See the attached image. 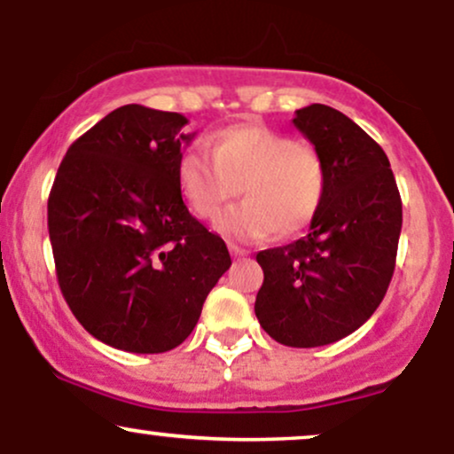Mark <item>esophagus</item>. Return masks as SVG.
I'll return each mask as SVG.
<instances>
[{
  "label": "esophagus",
  "instance_id": "obj_1",
  "mask_svg": "<svg viewBox=\"0 0 454 454\" xmlns=\"http://www.w3.org/2000/svg\"><path fill=\"white\" fill-rule=\"evenodd\" d=\"M228 247H231V254L234 258H241V256H247V249H243V247H239V245H234V243H231L228 245Z\"/></svg>",
  "mask_w": 454,
  "mask_h": 454
}]
</instances>
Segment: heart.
Returning <instances> with one entry per match:
<instances>
[{
	"instance_id": "1",
	"label": "heart",
	"mask_w": 454,
	"mask_h": 454,
	"mask_svg": "<svg viewBox=\"0 0 454 454\" xmlns=\"http://www.w3.org/2000/svg\"><path fill=\"white\" fill-rule=\"evenodd\" d=\"M211 155L187 149L176 181L200 220H215L241 187L245 200L217 222L226 237L260 239L273 231L293 237L320 211L326 166L311 145L267 126H231L213 134Z\"/></svg>"
}]
</instances>
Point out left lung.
I'll use <instances>...</instances> for the list:
<instances>
[{"mask_svg": "<svg viewBox=\"0 0 454 454\" xmlns=\"http://www.w3.org/2000/svg\"><path fill=\"white\" fill-rule=\"evenodd\" d=\"M294 128L326 166V194L299 241L256 254V317L275 341L317 348L372 317L387 294L401 234V196L382 147L350 117L311 104Z\"/></svg>", "mask_w": 454, "mask_h": 454, "instance_id": "8db88e82", "label": "left lung"}]
</instances>
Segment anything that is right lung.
I'll return each mask as SVG.
<instances>
[{
    "mask_svg": "<svg viewBox=\"0 0 454 454\" xmlns=\"http://www.w3.org/2000/svg\"><path fill=\"white\" fill-rule=\"evenodd\" d=\"M179 113L126 104L67 149L49 196L57 281L90 335L160 354L187 340L232 260L187 211L176 164L194 134Z\"/></svg>",
    "mask_w": 454,
    "mask_h": 454,
    "instance_id": "add662e5",
    "label": "right lung"
}]
</instances>
